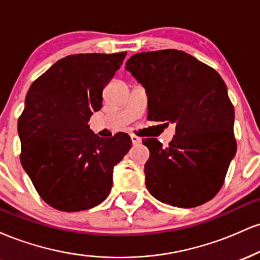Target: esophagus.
Wrapping results in <instances>:
<instances>
[{
	"label": "esophagus",
	"mask_w": 260,
	"mask_h": 260,
	"mask_svg": "<svg viewBox=\"0 0 260 260\" xmlns=\"http://www.w3.org/2000/svg\"><path fill=\"white\" fill-rule=\"evenodd\" d=\"M131 139H132V143H133L134 145L139 144V143L142 142V139H140L139 137H137V136H131Z\"/></svg>",
	"instance_id": "obj_1"
}]
</instances>
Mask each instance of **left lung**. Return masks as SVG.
<instances>
[{
	"instance_id": "obj_1",
	"label": "left lung",
	"mask_w": 260,
	"mask_h": 260,
	"mask_svg": "<svg viewBox=\"0 0 260 260\" xmlns=\"http://www.w3.org/2000/svg\"><path fill=\"white\" fill-rule=\"evenodd\" d=\"M126 70L147 89L150 120L176 124L168 147L143 139L150 151L144 166L150 194L178 208L213 199L237 150L234 105L220 74L172 49L136 53Z\"/></svg>"
}]
</instances>
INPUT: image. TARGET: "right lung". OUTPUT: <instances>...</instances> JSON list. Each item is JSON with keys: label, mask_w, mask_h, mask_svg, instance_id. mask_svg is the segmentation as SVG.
<instances>
[{"label": "right lung", "mask_w": 260, "mask_h": 260, "mask_svg": "<svg viewBox=\"0 0 260 260\" xmlns=\"http://www.w3.org/2000/svg\"><path fill=\"white\" fill-rule=\"evenodd\" d=\"M127 52L58 59L32 82L18 120L20 162L39 196L61 211L96 207L112 187L113 166L132 147L126 133L101 138L88 126Z\"/></svg>", "instance_id": "obj_1"}]
</instances>
